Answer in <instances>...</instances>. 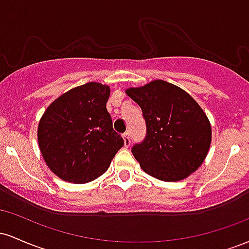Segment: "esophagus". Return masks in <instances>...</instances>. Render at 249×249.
<instances>
[{"instance_id":"34e87169","label":"esophagus","mask_w":249,"mask_h":249,"mask_svg":"<svg viewBox=\"0 0 249 249\" xmlns=\"http://www.w3.org/2000/svg\"><path fill=\"white\" fill-rule=\"evenodd\" d=\"M123 138H124V145L125 147H128L131 144V136H130V132H125L123 134Z\"/></svg>"}]
</instances>
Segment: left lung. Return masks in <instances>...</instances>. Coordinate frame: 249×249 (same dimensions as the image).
Returning <instances> with one entry per match:
<instances>
[{
  "mask_svg": "<svg viewBox=\"0 0 249 249\" xmlns=\"http://www.w3.org/2000/svg\"><path fill=\"white\" fill-rule=\"evenodd\" d=\"M126 93L139 105L146 136L132 146L147 174L162 181L187 178L206 158L212 130L199 104L186 91L161 79Z\"/></svg>",
  "mask_w": 249,
  "mask_h": 249,
  "instance_id": "obj_1",
  "label": "left lung"
}]
</instances>
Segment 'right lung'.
Masks as SVG:
<instances>
[{
  "mask_svg": "<svg viewBox=\"0 0 249 249\" xmlns=\"http://www.w3.org/2000/svg\"><path fill=\"white\" fill-rule=\"evenodd\" d=\"M107 85L90 82L51 103L38 124L43 158L65 181L84 184L107 172L124 145L107 112Z\"/></svg>",
  "mask_w": 249,
  "mask_h": 249,
  "instance_id": "right-lung-1",
  "label": "right lung"
}]
</instances>
